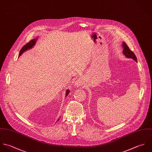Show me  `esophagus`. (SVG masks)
<instances>
[{"instance_id":"esophagus-1","label":"esophagus","mask_w":152,"mask_h":152,"mask_svg":"<svg viewBox=\"0 0 152 152\" xmlns=\"http://www.w3.org/2000/svg\"><path fill=\"white\" fill-rule=\"evenodd\" d=\"M83 79L82 77H79V79H77L75 83V86L76 87H79L80 86H82V85H83Z\"/></svg>"}]
</instances>
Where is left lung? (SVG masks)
Wrapping results in <instances>:
<instances>
[{
  "label": "left lung",
  "instance_id": "8db88e82",
  "mask_svg": "<svg viewBox=\"0 0 152 152\" xmlns=\"http://www.w3.org/2000/svg\"><path fill=\"white\" fill-rule=\"evenodd\" d=\"M122 47L123 48V55L127 58H130V59H133L135 61H137V58L136 56H135V55L134 54V53L129 48V47L127 46V45L123 42L122 43Z\"/></svg>",
  "mask_w": 152,
  "mask_h": 152
}]
</instances>
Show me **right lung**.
I'll use <instances>...</instances> for the list:
<instances>
[{
	"label": "right lung",
	"mask_w": 152,
	"mask_h": 152,
	"mask_svg": "<svg viewBox=\"0 0 152 152\" xmlns=\"http://www.w3.org/2000/svg\"><path fill=\"white\" fill-rule=\"evenodd\" d=\"M37 37H36V38H34V39L31 40L29 42H28L26 45H25L22 48V49L20 50V52H19V56H21V55H22V54L23 53V52H25L27 51L28 50H29V49H31V48L35 45V44H36V42H37ZM69 91H69V89L66 90L65 97H66V96L69 94ZM59 120V119H58V121Z\"/></svg>",
	"instance_id": "1"
}]
</instances>
